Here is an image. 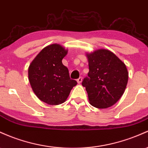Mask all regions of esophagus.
Returning <instances> with one entry per match:
<instances>
[{"mask_svg": "<svg viewBox=\"0 0 148 148\" xmlns=\"http://www.w3.org/2000/svg\"><path fill=\"white\" fill-rule=\"evenodd\" d=\"M82 82V77H79V79H77V83L79 84H80Z\"/></svg>", "mask_w": 148, "mask_h": 148, "instance_id": "esophagus-1", "label": "esophagus"}]
</instances>
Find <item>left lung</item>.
<instances>
[{"label": "left lung", "mask_w": 148, "mask_h": 148, "mask_svg": "<svg viewBox=\"0 0 148 148\" xmlns=\"http://www.w3.org/2000/svg\"><path fill=\"white\" fill-rule=\"evenodd\" d=\"M89 72L82 82L90 105L104 109L114 105L124 94L128 83V71L112 52L100 49L87 54Z\"/></svg>", "instance_id": "obj_1"}]
</instances>
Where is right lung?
I'll return each mask as SVG.
<instances>
[{"mask_svg": "<svg viewBox=\"0 0 148 148\" xmlns=\"http://www.w3.org/2000/svg\"><path fill=\"white\" fill-rule=\"evenodd\" d=\"M67 53L59 44L46 46L29 67V80L33 91L41 101L50 105L64 103L77 82L69 77L62 60Z\"/></svg>", "mask_w": 148, "mask_h": 148, "instance_id": "right-lung-1", "label": "right lung"}]
</instances>
